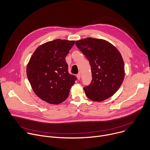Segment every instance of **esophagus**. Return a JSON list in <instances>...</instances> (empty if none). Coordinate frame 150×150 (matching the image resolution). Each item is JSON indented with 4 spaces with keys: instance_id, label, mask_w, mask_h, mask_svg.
<instances>
[{
    "instance_id": "1",
    "label": "esophagus",
    "mask_w": 150,
    "mask_h": 150,
    "mask_svg": "<svg viewBox=\"0 0 150 150\" xmlns=\"http://www.w3.org/2000/svg\"><path fill=\"white\" fill-rule=\"evenodd\" d=\"M76 77H77V79L78 80H79L80 79V77H81V74L79 73H78L77 75H76Z\"/></svg>"
}]
</instances>
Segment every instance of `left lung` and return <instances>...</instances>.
I'll list each match as a JSON object with an SVG mask.
<instances>
[{
  "instance_id": "left-lung-1",
  "label": "left lung",
  "mask_w": 150,
  "mask_h": 150,
  "mask_svg": "<svg viewBox=\"0 0 150 150\" xmlns=\"http://www.w3.org/2000/svg\"><path fill=\"white\" fill-rule=\"evenodd\" d=\"M76 45L84 54L91 66L92 80L84 87L86 95L95 102H102L113 96L121 86L125 77L122 55L108 41L87 38Z\"/></svg>"
}]
</instances>
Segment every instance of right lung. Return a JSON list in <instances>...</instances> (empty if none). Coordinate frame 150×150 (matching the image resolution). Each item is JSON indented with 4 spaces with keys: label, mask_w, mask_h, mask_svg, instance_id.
Instances as JSON below:
<instances>
[{
    "label": "right lung",
    "mask_w": 150,
    "mask_h": 150,
    "mask_svg": "<svg viewBox=\"0 0 150 150\" xmlns=\"http://www.w3.org/2000/svg\"><path fill=\"white\" fill-rule=\"evenodd\" d=\"M75 41L57 39L39 46L30 58L26 74L37 96L54 105L64 102L77 80L70 74L66 57Z\"/></svg>",
    "instance_id": "obj_1"
}]
</instances>
